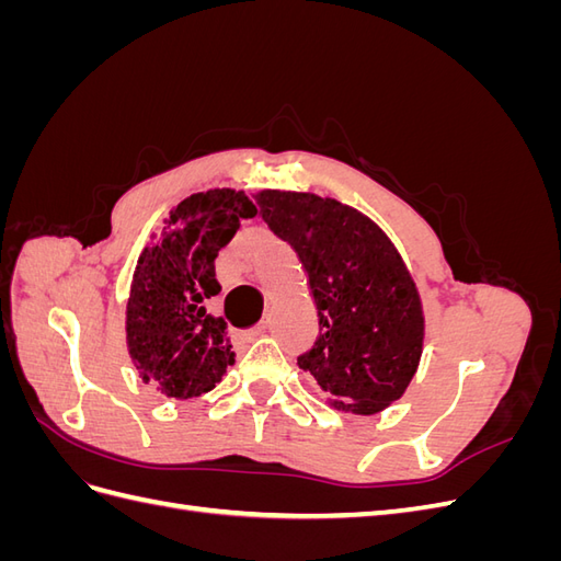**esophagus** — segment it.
<instances>
[{"label":"esophagus","mask_w":561,"mask_h":561,"mask_svg":"<svg viewBox=\"0 0 561 561\" xmlns=\"http://www.w3.org/2000/svg\"><path fill=\"white\" fill-rule=\"evenodd\" d=\"M268 330V325H266V322H260V325H254L252 330H248L245 332V339H250V342H252V339H257V336H262L264 332Z\"/></svg>","instance_id":"esophagus-1"}]
</instances>
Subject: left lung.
I'll return each mask as SVG.
<instances>
[{
	"label": "left lung",
	"instance_id": "left-lung-1",
	"mask_svg": "<svg viewBox=\"0 0 561 561\" xmlns=\"http://www.w3.org/2000/svg\"><path fill=\"white\" fill-rule=\"evenodd\" d=\"M262 219L297 252L318 309V339L297 358L330 404L379 414L414 379L423 353L421 297L398 248L336 198L264 190Z\"/></svg>",
	"mask_w": 561,
	"mask_h": 561
}]
</instances>
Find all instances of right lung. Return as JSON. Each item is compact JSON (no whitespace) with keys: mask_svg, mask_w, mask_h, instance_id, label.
<instances>
[{"mask_svg":"<svg viewBox=\"0 0 561 561\" xmlns=\"http://www.w3.org/2000/svg\"><path fill=\"white\" fill-rule=\"evenodd\" d=\"M254 215L243 192H198L178 203L157 243L140 252L126 304V344L140 379L161 396L198 398L233 365L227 322L206 304L222 290L215 278L219 250L241 219Z\"/></svg>","mask_w":561,"mask_h":561,"instance_id":"right-lung-1","label":"right lung"}]
</instances>
